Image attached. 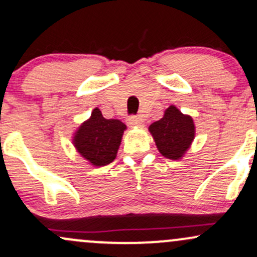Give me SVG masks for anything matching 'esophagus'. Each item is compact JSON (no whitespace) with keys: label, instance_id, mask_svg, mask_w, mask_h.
Listing matches in <instances>:
<instances>
[{"label":"esophagus","instance_id":"1","mask_svg":"<svg viewBox=\"0 0 257 257\" xmlns=\"http://www.w3.org/2000/svg\"><path fill=\"white\" fill-rule=\"evenodd\" d=\"M128 124L131 126L143 125V118L141 117H131V118H128Z\"/></svg>","mask_w":257,"mask_h":257}]
</instances>
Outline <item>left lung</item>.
I'll return each instance as SVG.
<instances>
[{"mask_svg":"<svg viewBox=\"0 0 257 257\" xmlns=\"http://www.w3.org/2000/svg\"><path fill=\"white\" fill-rule=\"evenodd\" d=\"M149 132L159 153L168 159L178 161L192 145L196 125L190 114H184L175 105H170L163 117L149 126Z\"/></svg>","mask_w":257,"mask_h":257,"instance_id":"obj_1","label":"left lung"}]
</instances>
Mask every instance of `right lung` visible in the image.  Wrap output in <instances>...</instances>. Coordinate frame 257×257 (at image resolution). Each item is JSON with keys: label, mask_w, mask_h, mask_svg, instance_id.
I'll use <instances>...</instances> for the list:
<instances>
[{"label": "right lung", "mask_w": 257, "mask_h": 257, "mask_svg": "<svg viewBox=\"0 0 257 257\" xmlns=\"http://www.w3.org/2000/svg\"><path fill=\"white\" fill-rule=\"evenodd\" d=\"M126 125L119 119H106L98 107L76 129L72 145L93 167H104L117 157Z\"/></svg>", "instance_id": "right-lung-1"}]
</instances>
